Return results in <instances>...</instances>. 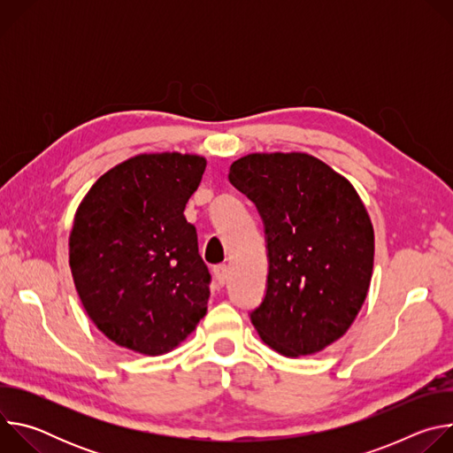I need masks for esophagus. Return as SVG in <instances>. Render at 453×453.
I'll list each match as a JSON object with an SVG mask.
<instances>
[{
  "label": "esophagus",
  "mask_w": 453,
  "mask_h": 453,
  "mask_svg": "<svg viewBox=\"0 0 453 453\" xmlns=\"http://www.w3.org/2000/svg\"><path fill=\"white\" fill-rule=\"evenodd\" d=\"M213 273H215V278H217L219 285H220V287H222V285H226V281H227V274H229L227 265H226V264H222V265H215Z\"/></svg>",
  "instance_id": "esophagus-1"
}]
</instances>
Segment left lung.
Wrapping results in <instances>:
<instances>
[{"mask_svg": "<svg viewBox=\"0 0 453 453\" xmlns=\"http://www.w3.org/2000/svg\"><path fill=\"white\" fill-rule=\"evenodd\" d=\"M265 227L269 274L250 322L285 357L339 341L358 315L372 274L374 233L348 179L303 154H249L229 168Z\"/></svg>", "mask_w": 453, "mask_h": 453, "instance_id": "1", "label": "left lung"}]
</instances>
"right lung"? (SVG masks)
Listing matches in <instances>:
<instances>
[{"instance_id": "right-lung-1", "label": "right lung", "mask_w": 453, "mask_h": 453, "mask_svg": "<svg viewBox=\"0 0 453 453\" xmlns=\"http://www.w3.org/2000/svg\"><path fill=\"white\" fill-rule=\"evenodd\" d=\"M206 159L140 154L104 173L81 203L70 267L96 328L142 355L179 346L206 315L210 271L184 219Z\"/></svg>"}]
</instances>
